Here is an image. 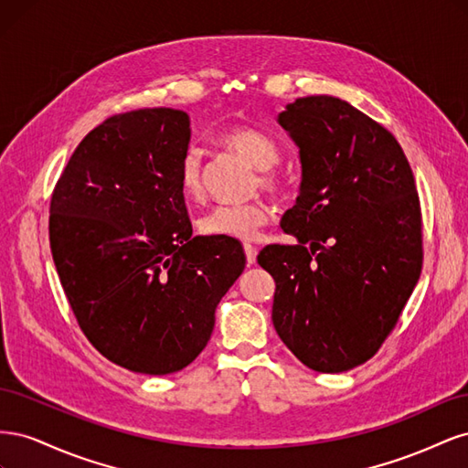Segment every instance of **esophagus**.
Instances as JSON below:
<instances>
[{
  "label": "esophagus",
  "mask_w": 468,
  "mask_h": 468,
  "mask_svg": "<svg viewBox=\"0 0 468 468\" xmlns=\"http://www.w3.org/2000/svg\"><path fill=\"white\" fill-rule=\"evenodd\" d=\"M244 251H246L248 265H253V263H256V260H258V250L253 248V246H250V244H246V246H244Z\"/></svg>",
  "instance_id": "esophagus-1"
}]
</instances>
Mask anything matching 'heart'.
<instances>
[{"label": "heart", "instance_id": "heart-1", "mask_svg": "<svg viewBox=\"0 0 468 468\" xmlns=\"http://www.w3.org/2000/svg\"><path fill=\"white\" fill-rule=\"evenodd\" d=\"M222 144L234 150L246 158L253 167L260 169V186L263 191L271 195L282 193V179L273 172V167L281 162V150L273 138L267 134L248 129V126H236L226 131L222 136ZM179 189L187 201L197 203L205 197L203 181V160L197 150H187L179 165ZM271 218V212L263 203L250 205H218L199 220V230L210 238L239 239V242H251L256 239L260 230Z\"/></svg>", "mask_w": 468, "mask_h": 468}]
</instances>
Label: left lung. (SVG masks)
<instances>
[{
    "label": "left lung",
    "mask_w": 468,
    "mask_h": 468,
    "mask_svg": "<svg viewBox=\"0 0 468 468\" xmlns=\"http://www.w3.org/2000/svg\"><path fill=\"white\" fill-rule=\"evenodd\" d=\"M277 122L299 148L301 191L267 246L273 325L308 369L342 373L371 359L421 271L420 199L396 138L347 101L310 95Z\"/></svg>",
    "instance_id": "1"
}]
</instances>
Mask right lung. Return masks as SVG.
<instances>
[{"mask_svg":"<svg viewBox=\"0 0 468 468\" xmlns=\"http://www.w3.org/2000/svg\"><path fill=\"white\" fill-rule=\"evenodd\" d=\"M186 111L122 112L81 140L50 201V250L80 328L109 361L181 371L246 267L238 239L193 236L179 165Z\"/></svg>","mask_w":468,"mask_h":468,"instance_id":"add662e5","label":"right lung"}]
</instances>
